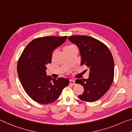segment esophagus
<instances>
[{
  "mask_svg": "<svg viewBox=\"0 0 132 132\" xmlns=\"http://www.w3.org/2000/svg\"><path fill=\"white\" fill-rule=\"evenodd\" d=\"M70 84L71 85H75V80H70Z\"/></svg>",
  "mask_w": 132,
  "mask_h": 132,
  "instance_id": "obj_1",
  "label": "esophagus"
}]
</instances>
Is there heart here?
<instances>
[{
  "mask_svg": "<svg viewBox=\"0 0 132 132\" xmlns=\"http://www.w3.org/2000/svg\"><path fill=\"white\" fill-rule=\"evenodd\" d=\"M74 45H67V46H66L65 47H64V48H63V51L64 50H68V49H70V48H73V47H74Z\"/></svg>",
  "mask_w": 132,
  "mask_h": 132,
  "instance_id": "obj_1",
  "label": "heart"
}]
</instances>
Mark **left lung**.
I'll return each instance as SVG.
<instances>
[{
	"instance_id": "1",
	"label": "left lung",
	"mask_w": 132,
	"mask_h": 132,
	"mask_svg": "<svg viewBox=\"0 0 132 132\" xmlns=\"http://www.w3.org/2000/svg\"><path fill=\"white\" fill-rule=\"evenodd\" d=\"M79 47L81 65L89 69L87 79H77L76 83L82 85L84 93L79 98L85 102H94L101 98L110 88L114 77V61L108 48L98 39L86 35L68 38Z\"/></svg>"
}]
</instances>
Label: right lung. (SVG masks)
<instances>
[{
	"instance_id": "obj_1",
	"label": "right lung",
	"mask_w": 132,
	"mask_h": 132,
	"mask_svg": "<svg viewBox=\"0 0 132 132\" xmlns=\"http://www.w3.org/2000/svg\"><path fill=\"white\" fill-rule=\"evenodd\" d=\"M67 37H45L33 39L20 57L17 73L27 94L42 104L52 103L57 99L69 80L63 77L52 79L46 75L47 64L52 61L53 51L63 44Z\"/></svg>"
}]
</instances>
